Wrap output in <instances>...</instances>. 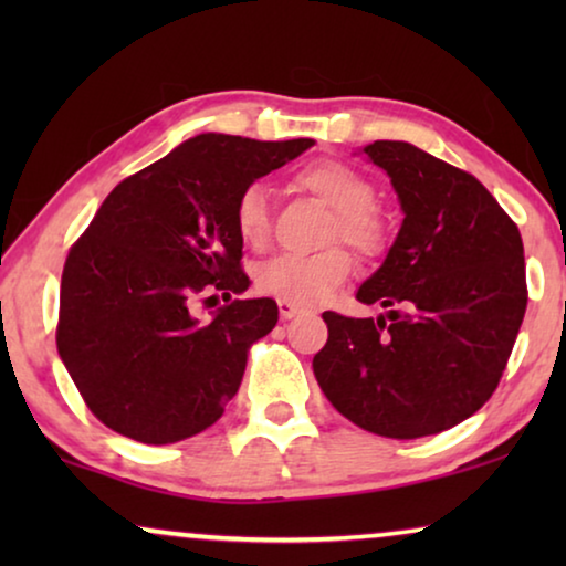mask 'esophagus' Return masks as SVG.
Returning <instances> with one entry per match:
<instances>
[{
  "mask_svg": "<svg viewBox=\"0 0 566 566\" xmlns=\"http://www.w3.org/2000/svg\"><path fill=\"white\" fill-rule=\"evenodd\" d=\"M277 312H281V319H293L301 312L298 304H291V301H277Z\"/></svg>",
  "mask_w": 566,
  "mask_h": 566,
  "instance_id": "esophagus-1",
  "label": "esophagus"
}]
</instances>
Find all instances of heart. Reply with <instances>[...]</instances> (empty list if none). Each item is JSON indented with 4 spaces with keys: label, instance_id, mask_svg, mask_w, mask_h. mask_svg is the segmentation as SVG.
Masks as SVG:
<instances>
[{
    "label": "heart",
    "instance_id": "1",
    "mask_svg": "<svg viewBox=\"0 0 566 566\" xmlns=\"http://www.w3.org/2000/svg\"><path fill=\"white\" fill-rule=\"evenodd\" d=\"M301 188L314 192L335 211L332 234L363 254H374L384 244V221L374 208V188L366 177L343 161H314L296 175ZM239 237L250 247H262L270 237V203L262 182H252L239 192L234 206ZM353 273V258L343 247L314 254H277L254 270V285L268 296L298 306L324 304Z\"/></svg>",
    "mask_w": 566,
    "mask_h": 566
}]
</instances>
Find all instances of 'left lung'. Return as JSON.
<instances>
[{
  "instance_id": "obj_1",
  "label": "left lung",
  "mask_w": 566,
  "mask_h": 566,
  "mask_svg": "<svg viewBox=\"0 0 566 566\" xmlns=\"http://www.w3.org/2000/svg\"><path fill=\"white\" fill-rule=\"evenodd\" d=\"M401 213L381 268L355 293L376 319L324 312L314 376L358 428L412 440L443 432L497 389L528 289L521 231L474 175L407 142L363 146Z\"/></svg>"
}]
</instances>
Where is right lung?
<instances>
[{
	"mask_svg": "<svg viewBox=\"0 0 566 566\" xmlns=\"http://www.w3.org/2000/svg\"><path fill=\"white\" fill-rule=\"evenodd\" d=\"M308 146L314 138L200 134L105 198L66 258L56 329L61 360L99 422L167 446L223 415L277 304L234 298L198 319L190 301L208 285L229 298L250 289L239 192Z\"/></svg>",
	"mask_w": 566,
	"mask_h": 566,
	"instance_id": "1",
	"label": "right lung"
}]
</instances>
